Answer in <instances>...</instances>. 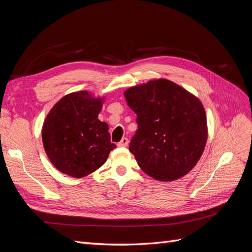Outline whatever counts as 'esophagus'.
I'll use <instances>...</instances> for the list:
<instances>
[{"mask_svg":"<svg viewBox=\"0 0 252 252\" xmlns=\"http://www.w3.org/2000/svg\"><path fill=\"white\" fill-rule=\"evenodd\" d=\"M128 143H129V140L127 138H123V139L121 140V142L118 143V146L119 147H126L127 145H128Z\"/></svg>","mask_w":252,"mask_h":252,"instance_id":"34e87169","label":"esophagus"}]
</instances>
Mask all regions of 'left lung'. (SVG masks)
I'll use <instances>...</instances> for the list:
<instances>
[{
  "instance_id": "1",
  "label": "left lung",
  "mask_w": 252,
  "mask_h": 252,
  "mask_svg": "<svg viewBox=\"0 0 252 252\" xmlns=\"http://www.w3.org/2000/svg\"><path fill=\"white\" fill-rule=\"evenodd\" d=\"M124 95L136 113L138 130L129 151L141 169L163 182L184 177L196 165L207 142L201 101L166 79L130 87Z\"/></svg>"
}]
</instances>
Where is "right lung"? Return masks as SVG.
Wrapping results in <instances>:
<instances>
[{"label": "right lung", "instance_id": "obj_1", "mask_svg": "<svg viewBox=\"0 0 252 252\" xmlns=\"http://www.w3.org/2000/svg\"><path fill=\"white\" fill-rule=\"evenodd\" d=\"M103 102L104 97L78 91L63 96L47 114L42 140L59 171L72 178L86 177L100 168L116 148L107 123L97 119Z\"/></svg>", "mask_w": 252, "mask_h": 252}]
</instances>
